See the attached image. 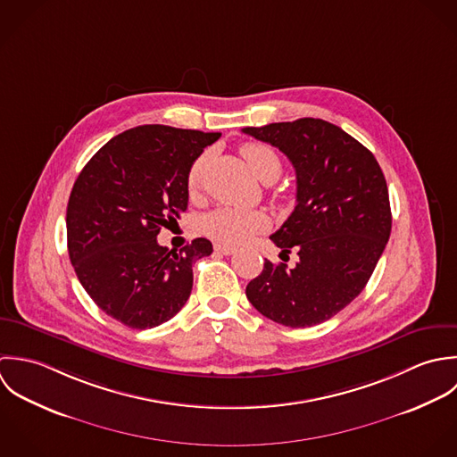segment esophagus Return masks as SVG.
<instances>
[{
	"label": "esophagus",
	"mask_w": 457,
	"mask_h": 457,
	"mask_svg": "<svg viewBox=\"0 0 457 457\" xmlns=\"http://www.w3.org/2000/svg\"><path fill=\"white\" fill-rule=\"evenodd\" d=\"M215 251L220 253V254H224V256H231V254L237 253V249H235V247H229V245H215Z\"/></svg>",
	"instance_id": "esophagus-1"
}]
</instances>
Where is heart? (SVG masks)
<instances>
[{
    "label": "heart",
    "mask_w": 457,
    "mask_h": 457,
    "mask_svg": "<svg viewBox=\"0 0 457 457\" xmlns=\"http://www.w3.org/2000/svg\"><path fill=\"white\" fill-rule=\"evenodd\" d=\"M242 155L247 161L251 171L262 180L277 179L280 175V159L274 148L265 143H247L242 146ZM208 162V154H201L188 168L187 188L195 192L203 170ZM267 228V217L254 210H238L231 206H220L210 212L203 219V231L215 242L226 245H238L262 233Z\"/></svg>",
    "instance_id": "b5f03b06"
}]
</instances>
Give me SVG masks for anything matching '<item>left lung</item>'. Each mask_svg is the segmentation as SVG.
<instances>
[{
    "label": "left lung",
    "mask_w": 457,
    "mask_h": 457,
    "mask_svg": "<svg viewBox=\"0 0 457 457\" xmlns=\"http://www.w3.org/2000/svg\"><path fill=\"white\" fill-rule=\"evenodd\" d=\"M293 164L296 206L270 240L298 263L265 262L247 284L249 302L275 323H323L361 295L388 242V188L374 155L355 137L320 118L245 127Z\"/></svg>",
    "instance_id": "obj_1"
}]
</instances>
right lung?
I'll use <instances>...</instances> for the list:
<instances>
[{"mask_svg": "<svg viewBox=\"0 0 457 457\" xmlns=\"http://www.w3.org/2000/svg\"><path fill=\"white\" fill-rule=\"evenodd\" d=\"M219 132L141 125L107 141L79 173L67 206V245L93 302L125 327L171 320L192 289V265L210 256L206 238L180 251L157 235L187 210V173Z\"/></svg>", "mask_w": 457, "mask_h": 457, "instance_id": "1", "label": "right lung"}]
</instances>
